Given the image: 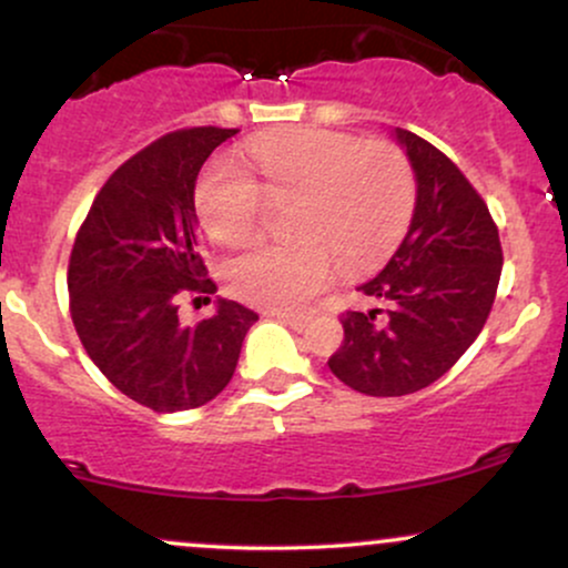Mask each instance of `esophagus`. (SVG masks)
I'll list each match as a JSON object with an SVG mask.
<instances>
[{"mask_svg":"<svg viewBox=\"0 0 568 568\" xmlns=\"http://www.w3.org/2000/svg\"><path fill=\"white\" fill-rule=\"evenodd\" d=\"M272 317H277L280 323H285L293 331H304L306 323H310V317H306V315H293V312H272Z\"/></svg>","mask_w":568,"mask_h":568,"instance_id":"34e87169","label":"esophagus"}]
</instances>
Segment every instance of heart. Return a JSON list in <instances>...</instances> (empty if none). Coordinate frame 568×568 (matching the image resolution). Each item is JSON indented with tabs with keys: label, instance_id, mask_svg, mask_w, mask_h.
<instances>
[{
	"label": "heart",
	"instance_id": "1",
	"mask_svg": "<svg viewBox=\"0 0 568 568\" xmlns=\"http://www.w3.org/2000/svg\"><path fill=\"white\" fill-rule=\"evenodd\" d=\"M262 186L232 162L202 173L200 224L224 245L245 243L270 202L296 200L293 245H251L224 264V283L247 304L293 310L338 275L382 264L408 230L416 184L408 160L389 143H363L336 130L304 128L247 146Z\"/></svg>",
	"mask_w": 568,
	"mask_h": 568
}]
</instances>
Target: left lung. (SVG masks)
Wrapping results in <instances>:
<instances>
[{
	"mask_svg": "<svg viewBox=\"0 0 568 568\" xmlns=\"http://www.w3.org/2000/svg\"><path fill=\"white\" fill-rule=\"evenodd\" d=\"M416 179L408 232L384 270L361 288L387 302L349 312L331 355L336 379L363 395L397 397L440 379L478 338L501 275L499 232L486 202L446 154L416 133H389Z\"/></svg>",
	"mask_w": 568,
	"mask_h": 568,
	"instance_id": "obj_1",
	"label": "left lung"
}]
</instances>
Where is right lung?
Instances as JSON below:
<instances>
[{
  "label": "right lung",
  "instance_id": "obj_1",
  "mask_svg": "<svg viewBox=\"0 0 568 568\" xmlns=\"http://www.w3.org/2000/svg\"><path fill=\"white\" fill-rule=\"evenodd\" d=\"M240 130H175L116 168L84 219L69 262L71 321L120 393L173 414L205 406L232 379L258 315L216 298V315L179 321V293H213L197 247L194 186L211 152Z\"/></svg>",
  "mask_w": 568,
  "mask_h": 568
}]
</instances>
